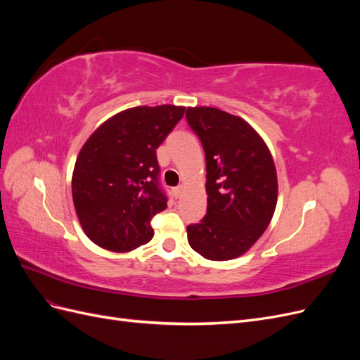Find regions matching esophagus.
I'll use <instances>...</instances> for the list:
<instances>
[{"instance_id": "34e87169", "label": "esophagus", "mask_w": 360, "mask_h": 360, "mask_svg": "<svg viewBox=\"0 0 360 360\" xmlns=\"http://www.w3.org/2000/svg\"><path fill=\"white\" fill-rule=\"evenodd\" d=\"M181 191H183V186H176V188H172V193L176 195V197L179 198L180 195H181Z\"/></svg>"}]
</instances>
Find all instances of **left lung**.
<instances>
[{"label": "left lung", "mask_w": 360, "mask_h": 360, "mask_svg": "<svg viewBox=\"0 0 360 360\" xmlns=\"http://www.w3.org/2000/svg\"><path fill=\"white\" fill-rule=\"evenodd\" d=\"M207 171V213L188 225V242L207 259L245 254L266 231L278 198L274 159L264 141L245 120L217 108H188Z\"/></svg>", "instance_id": "left-lung-1"}]
</instances>
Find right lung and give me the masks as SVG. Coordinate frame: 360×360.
Masks as SVG:
<instances>
[{
  "label": "right lung",
  "mask_w": 360,
  "mask_h": 360,
  "mask_svg": "<svg viewBox=\"0 0 360 360\" xmlns=\"http://www.w3.org/2000/svg\"><path fill=\"white\" fill-rule=\"evenodd\" d=\"M183 106H136L114 115L79 151L72 177L76 213L90 240L127 252L153 238L151 219L167 209L158 147L177 126Z\"/></svg>",
  "instance_id": "add662e5"
}]
</instances>
